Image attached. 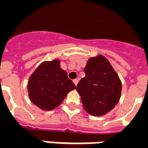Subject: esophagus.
<instances>
[{
	"label": "esophagus",
	"mask_w": 148,
	"mask_h": 148,
	"mask_svg": "<svg viewBox=\"0 0 148 148\" xmlns=\"http://www.w3.org/2000/svg\"><path fill=\"white\" fill-rule=\"evenodd\" d=\"M79 80L77 79H73V83H74V84H75V86L77 85V83H78Z\"/></svg>",
	"instance_id": "34e87169"
}]
</instances>
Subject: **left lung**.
<instances>
[{
	"instance_id": "1",
	"label": "left lung",
	"mask_w": 148,
	"mask_h": 148,
	"mask_svg": "<svg viewBox=\"0 0 148 148\" xmlns=\"http://www.w3.org/2000/svg\"><path fill=\"white\" fill-rule=\"evenodd\" d=\"M85 76L77 84L84 110L94 116H102L119 103L122 91L119 76L106 58H90L84 68Z\"/></svg>"
}]
</instances>
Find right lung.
<instances>
[{
    "label": "right lung",
    "instance_id": "add662e5",
    "mask_svg": "<svg viewBox=\"0 0 148 148\" xmlns=\"http://www.w3.org/2000/svg\"><path fill=\"white\" fill-rule=\"evenodd\" d=\"M61 61H45L36 68L28 81V94L33 104L43 111H51L62 104L75 84L60 66Z\"/></svg>",
    "mask_w": 148,
    "mask_h": 148
}]
</instances>
